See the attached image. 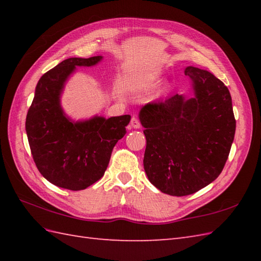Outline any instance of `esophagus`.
I'll list each match as a JSON object with an SVG mask.
<instances>
[{"label": "esophagus", "instance_id": "1", "mask_svg": "<svg viewBox=\"0 0 261 261\" xmlns=\"http://www.w3.org/2000/svg\"><path fill=\"white\" fill-rule=\"evenodd\" d=\"M130 126H131V127H134V129H140V127H141L140 121H139V119L137 118V116H134V118L131 119Z\"/></svg>", "mask_w": 261, "mask_h": 261}]
</instances>
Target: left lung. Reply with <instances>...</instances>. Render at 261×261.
<instances>
[{
	"label": "left lung",
	"instance_id": "8db88e82",
	"mask_svg": "<svg viewBox=\"0 0 261 261\" xmlns=\"http://www.w3.org/2000/svg\"><path fill=\"white\" fill-rule=\"evenodd\" d=\"M194 96L150 102L139 113L147 146L143 167L153 186L173 196L196 193L218 178L236 134L230 92L210 71L188 66Z\"/></svg>",
	"mask_w": 261,
	"mask_h": 261
}]
</instances>
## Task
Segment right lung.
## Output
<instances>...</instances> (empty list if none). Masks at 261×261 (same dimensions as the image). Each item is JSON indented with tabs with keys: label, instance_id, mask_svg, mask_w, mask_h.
Instances as JSON below:
<instances>
[{
	"label": "right lung",
	"instance_id": "add662e5",
	"mask_svg": "<svg viewBox=\"0 0 261 261\" xmlns=\"http://www.w3.org/2000/svg\"><path fill=\"white\" fill-rule=\"evenodd\" d=\"M102 56L68 58L39 80L28 111L25 131L38 170L51 184L85 190L101 179L114 146L126 134L129 114L71 121L60 105L65 82L77 66H94Z\"/></svg>",
	"mask_w": 261,
	"mask_h": 261
}]
</instances>
